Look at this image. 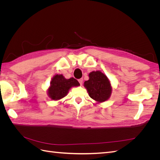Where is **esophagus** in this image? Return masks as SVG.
Segmentation results:
<instances>
[{
  "instance_id": "esophagus-1",
  "label": "esophagus",
  "mask_w": 160,
  "mask_h": 160,
  "mask_svg": "<svg viewBox=\"0 0 160 160\" xmlns=\"http://www.w3.org/2000/svg\"><path fill=\"white\" fill-rule=\"evenodd\" d=\"M83 79H79V83H80V85H82V84H83Z\"/></svg>"
}]
</instances>
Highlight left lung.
I'll list each match as a JSON object with an SVG mask.
<instances>
[{"instance_id": "obj_1", "label": "left lung", "mask_w": 160, "mask_h": 160, "mask_svg": "<svg viewBox=\"0 0 160 160\" xmlns=\"http://www.w3.org/2000/svg\"><path fill=\"white\" fill-rule=\"evenodd\" d=\"M89 79L84 82V87L90 98L98 103H102L110 98L112 87L110 81L100 71H92L89 74Z\"/></svg>"}]
</instances>
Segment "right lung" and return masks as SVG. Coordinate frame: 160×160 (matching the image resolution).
Returning <instances> with one entry per match:
<instances>
[{
    "mask_svg": "<svg viewBox=\"0 0 160 160\" xmlns=\"http://www.w3.org/2000/svg\"><path fill=\"white\" fill-rule=\"evenodd\" d=\"M79 85V82L73 77L65 79L62 75L57 74L52 78L47 94L52 100L57 101L65 97L72 87Z\"/></svg>",
    "mask_w": 160,
    "mask_h": 160,
    "instance_id": "1",
    "label": "right lung"
}]
</instances>
